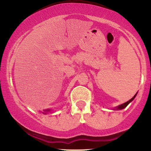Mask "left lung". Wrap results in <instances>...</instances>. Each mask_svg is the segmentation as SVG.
Here are the masks:
<instances>
[{
  "label": "left lung",
  "mask_w": 151,
  "mask_h": 151,
  "mask_svg": "<svg viewBox=\"0 0 151 151\" xmlns=\"http://www.w3.org/2000/svg\"><path fill=\"white\" fill-rule=\"evenodd\" d=\"M137 93H138V92H137L136 94L134 95V96H133V97L132 98V99H131L129 100V101H126V102H125V103H124V104H121V105H119V106H116V107H115V109H114L113 110H121V109H124V108H126V106H127L130 103H131V101H133V99H135V97H136V95H137Z\"/></svg>",
  "instance_id": "8db88e82"
}]
</instances>
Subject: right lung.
<instances>
[{
	"label": "right lung",
	"instance_id": "right-lung-1",
	"mask_svg": "<svg viewBox=\"0 0 151 151\" xmlns=\"http://www.w3.org/2000/svg\"><path fill=\"white\" fill-rule=\"evenodd\" d=\"M52 111V109H45V110H44V112H42L44 114H47L48 113H51Z\"/></svg>",
	"mask_w": 151,
	"mask_h": 151
}]
</instances>
